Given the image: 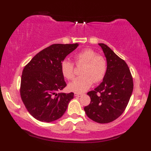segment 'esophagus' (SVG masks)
<instances>
[{
	"label": "esophagus",
	"mask_w": 151,
	"mask_h": 151,
	"mask_svg": "<svg viewBox=\"0 0 151 151\" xmlns=\"http://www.w3.org/2000/svg\"><path fill=\"white\" fill-rule=\"evenodd\" d=\"M82 95V94L81 93H75V96H78V97H79V96H81Z\"/></svg>",
	"instance_id": "esophagus-1"
}]
</instances>
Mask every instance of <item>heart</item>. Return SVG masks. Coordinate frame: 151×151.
I'll return each instance as SVG.
<instances>
[{
	"mask_svg": "<svg viewBox=\"0 0 151 151\" xmlns=\"http://www.w3.org/2000/svg\"><path fill=\"white\" fill-rule=\"evenodd\" d=\"M77 65L84 64L81 74L68 85L70 90L81 93L88 90L94 81L99 83L105 78L107 73V61L101 55H97L92 48H85L76 52L75 55ZM61 71L67 79L72 80L75 76V64L68 59H65L61 63Z\"/></svg>",
	"mask_w": 151,
	"mask_h": 151,
	"instance_id": "heart-1",
	"label": "heart"
}]
</instances>
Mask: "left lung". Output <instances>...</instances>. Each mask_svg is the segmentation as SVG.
I'll list each match as a JSON object with an SVG mask.
<instances>
[{
	"instance_id": "1",
	"label": "left lung",
	"mask_w": 151,
	"mask_h": 151,
	"mask_svg": "<svg viewBox=\"0 0 151 151\" xmlns=\"http://www.w3.org/2000/svg\"><path fill=\"white\" fill-rule=\"evenodd\" d=\"M99 44L107 59V73L103 82L88 92L91 102L84 110L91 120L105 124L115 120L124 112L132 94L133 82L126 62L106 44Z\"/></svg>"
}]
</instances>
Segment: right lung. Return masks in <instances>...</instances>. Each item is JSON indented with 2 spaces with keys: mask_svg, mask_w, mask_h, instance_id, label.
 I'll list each match as a JSON object with an SVG mask.
<instances>
[{
  "mask_svg": "<svg viewBox=\"0 0 151 151\" xmlns=\"http://www.w3.org/2000/svg\"><path fill=\"white\" fill-rule=\"evenodd\" d=\"M78 44H55L35 55L23 69L20 96L29 114L41 122L60 118L74 93H57L66 86L61 63Z\"/></svg>",
  "mask_w": 151,
  "mask_h": 151,
  "instance_id": "right-lung-1",
  "label": "right lung"
}]
</instances>
